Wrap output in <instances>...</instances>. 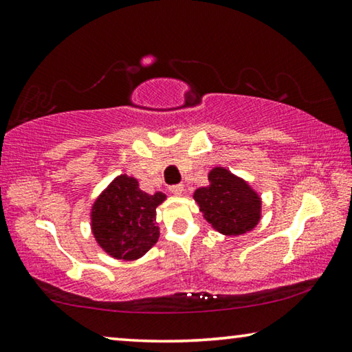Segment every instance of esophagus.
Instances as JSON below:
<instances>
[{
    "label": "esophagus",
    "mask_w": 352,
    "mask_h": 352,
    "mask_svg": "<svg viewBox=\"0 0 352 352\" xmlns=\"http://www.w3.org/2000/svg\"><path fill=\"white\" fill-rule=\"evenodd\" d=\"M169 190L174 195H182L183 190H184V186L180 183V184H172V186H169Z\"/></svg>",
    "instance_id": "1"
}]
</instances>
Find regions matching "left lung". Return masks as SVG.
<instances>
[{
    "mask_svg": "<svg viewBox=\"0 0 352 352\" xmlns=\"http://www.w3.org/2000/svg\"><path fill=\"white\" fill-rule=\"evenodd\" d=\"M210 184L195 190L194 199L205 219L226 236L253 230L261 219V200L248 184L231 172L216 168L210 172Z\"/></svg>",
    "mask_w": 352,
    "mask_h": 352,
    "instance_id": "1",
    "label": "left lung"
}]
</instances>
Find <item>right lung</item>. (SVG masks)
Returning a JSON list of instances; mask_svg holds the SVG:
<instances>
[{"instance_id":"obj_1","label":"right lung","mask_w":352,"mask_h":352,"mask_svg":"<svg viewBox=\"0 0 352 352\" xmlns=\"http://www.w3.org/2000/svg\"><path fill=\"white\" fill-rule=\"evenodd\" d=\"M164 199L163 192H142L132 177H118L91 211L93 234L99 245L116 259H138L158 241L155 210Z\"/></svg>"}]
</instances>
